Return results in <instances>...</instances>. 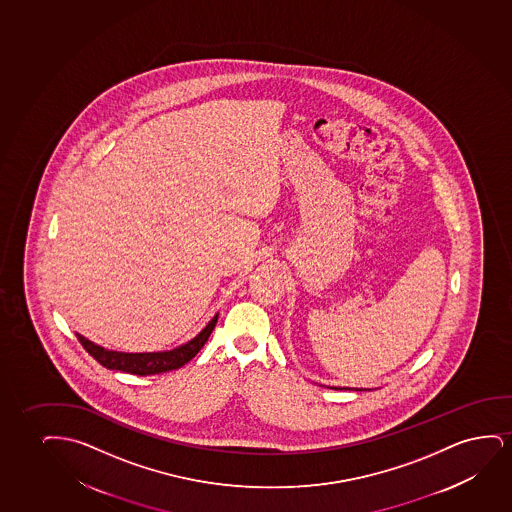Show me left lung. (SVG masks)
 <instances>
[{"label": "left lung", "instance_id": "1", "mask_svg": "<svg viewBox=\"0 0 512 512\" xmlns=\"http://www.w3.org/2000/svg\"><path fill=\"white\" fill-rule=\"evenodd\" d=\"M327 388H332V390H355V392H365L364 388H341V386H327Z\"/></svg>", "mask_w": 512, "mask_h": 512}]
</instances>
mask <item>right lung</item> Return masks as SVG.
Segmentation results:
<instances>
[{"instance_id":"obj_1","label":"right lung","mask_w":512,"mask_h":512,"mask_svg":"<svg viewBox=\"0 0 512 512\" xmlns=\"http://www.w3.org/2000/svg\"><path fill=\"white\" fill-rule=\"evenodd\" d=\"M218 315L213 316L208 325L204 327L194 339L185 344L176 346L173 350L166 351H145V353H126V351L106 350L99 344L92 343L87 337L77 334L78 341L82 343L85 351L96 358L99 364L112 369V371L129 372L136 376H152L161 372L175 371L182 365L190 362L196 357L204 343L208 341L211 332L217 325Z\"/></svg>"}]
</instances>
